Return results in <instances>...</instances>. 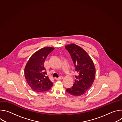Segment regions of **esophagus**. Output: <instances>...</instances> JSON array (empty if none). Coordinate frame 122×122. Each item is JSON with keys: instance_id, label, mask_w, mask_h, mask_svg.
<instances>
[{"instance_id": "1", "label": "esophagus", "mask_w": 122, "mask_h": 122, "mask_svg": "<svg viewBox=\"0 0 122 122\" xmlns=\"http://www.w3.org/2000/svg\"><path fill=\"white\" fill-rule=\"evenodd\" d=\"M63 78H64V77H63V76H60V77H59V78H56V79L57 80H61L63 79Z\"/></svg>"}]
</instances>
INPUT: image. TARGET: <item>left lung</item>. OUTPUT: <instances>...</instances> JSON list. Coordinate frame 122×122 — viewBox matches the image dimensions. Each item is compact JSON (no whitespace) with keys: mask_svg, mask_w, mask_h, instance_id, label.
<instances>
[{"mask_svg":"<svg viewBox=\"0 0 122 122\" xmlns=\"http://www.w3.org/2000/svg\"><path fill=\"white\" fill-rule=\"evenodd\" d=\"M65 48L70 54L78 75L75 76L72 87L66 91L71 95L80 96L87 91L93 84L96 76V68L91 57L81 47L74 44L66 45Z\"/></svg>","mask_w":122,"mask_h":122,"instance_id":"1","label":"left lung"}]
</instances>
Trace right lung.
I'll use <instances>...</instances> for the list:
<instances>
[{
  "label": "right lung",
  "instance_id": "obj_1",
  "mask_svg": "<svg viewBox=\"0 0 122 122\" xmlns=\"http://www.w3.org/2000/svg\"><path fill=\"white\" fill-rule=\"evenodd\" d=\"M54 49L49 47L41 49L32 55L25 65V80L34 91H46L50 89L53 85L48 76H47L44 63L48 55Z\"/></svg>",
  "mask_w": 122,
  "mask_h": 122
}]
</instances>
